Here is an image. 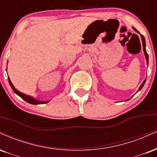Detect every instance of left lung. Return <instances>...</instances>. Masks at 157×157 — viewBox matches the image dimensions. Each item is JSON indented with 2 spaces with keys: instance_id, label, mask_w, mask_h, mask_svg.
Segmentation results:
<instances>
[{
  "instance_id": "left-lung-1",
  "label": "left lung",
  "mask_w": 157,
  "mask_h": 157,
  "mask_svg": "<svg viewBox=\"0 0 157 157\" xmlns=\"http://www.w3.org/2000/svg\"><path fill=\"white\" fill-rule=\"evenodd\" d=\"M133 29L134 31H136V32H137V33H139L140 34V32L139 31H138L137 29H135V28H133ZM140 36H141V39H142V41H143V51H144V53H145V59H146V61H147V63L148 64V53H147V51H146V49H145V37H144V36H143V35H142V34H140ZM145 81H146V79H145L144 81H143V82L142 83V84H141V86H140V88H139V90H138V91H140V90L143 87V86H144V84H145Z\"/></svg>"
}]
</instances>
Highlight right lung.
Returning a JSON list of instances; mask_svg holds the SVG:
<instances>
[{
    "label": "right lung",
    "mask_w": 157,
    "mask_h": 157,
    "mask_svg": "<svg viewBox=\"0 0 157 157\" xmlns=\"http://www.w3.org/2000/svg\"><path fill=\"white\" fill-rule=\"evenodd\" d=\"M8 80H9V84H10L11 87H12L13 91H14V93L17 94V95H19V96L21 98H23L24 101H25L26 102L29 103V104H47L48 102H49V101H42L36 100V99H34V98L29 96V95H25V94H24V93H20V91H18L17 90L15 89L14 86L13 85L12 82L10 81V78H9V77H8Z\"/></svg>",
    "instance_id": "right-lung-1"
}]
</instances>
